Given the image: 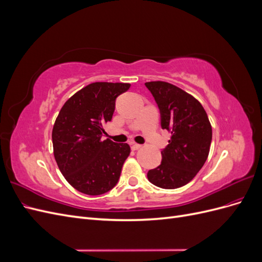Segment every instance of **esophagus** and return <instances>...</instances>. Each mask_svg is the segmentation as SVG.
Wrapping results in <instances>:
<instances>
[{
	"label": "esophagus",
	"mask_w": 262,
	"mask_h": 262,
	"mask_svg": "<svg viewBox=\"0 0 262 262\" xmlns=\"http://www.w3.org/2000/svg\"><path fill=\"white\" fill-rule=\"evenodd\" d=\"M131 147H132V149H139V148H141L142 147V145L141 144H137V143H132V145H131Z\"/></svg>",
	"instance_id": "34e87169"
}]
</instances>
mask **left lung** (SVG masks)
Listing matches in <instances>:
<instances>
[{"label": "left lung", "instance_id": "left-lung-1", "mask_svg": "<svg viewBox=\"0 0 262 262\" xmlns=\"http://www.w3.org/2000/svg\"><path fill=\"white\" fill-rule=\"evenodd\" d=\"M161 114V126L171 132L162 149V162L147 172L153 185L176 189L187 185L207 161L212 126L202 105L179 87L166 82H147Z\"/></svg>", "mask_w": 262, "mask_h": 262}]
</instances>
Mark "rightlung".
<instances>
[{
    "label": "right lung",
    "mask_w": 262,
    "mask_h": 262,
    "mask_svg": "<svg viewBox=\"0 0 262 262\" xmlns=\"http://www.w3.org/2000/svg\"><path fill=\"white\" fill-rule=\"evenodd\" d=\"M130 86L108 82L87 85L66 101L54 122L55 162L69 184L82 193H106L120 178L130 146L101 140L102 125L112 121L117 97Z\"/></svg>",
    "instance_id": "1"
}]
</instances>
